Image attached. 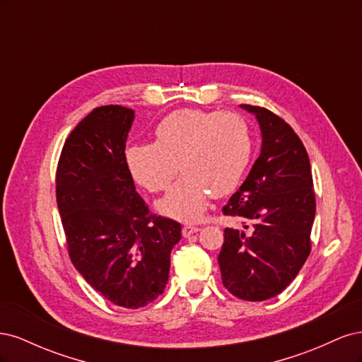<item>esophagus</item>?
Returning <instances> with one entry per match:
<instances>
[{
    "label": "esophagus",
    "mask_w": 362,
    "mask_h": 362,
    "mask_svg": "<svg viewBox=\"0 0 362 362\" xmlns=\"http://www.w3.org/2000/svg\"><path fill=\"white\" fill-rule=\"evenodd\" d=\"M199 231L198 226H193V225H184L182 226V237H190L193 234H196Z\"/></svg>",
    "instance_id": "1"
}]
</instances>
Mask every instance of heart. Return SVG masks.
Returning a JSON list of instances; mask_svg holds the SVG:
<instances>
[{
    "label": "heart",
    "instance_id": "b5f03b06",
    "mask_svg": "<svg viewBox=\"0 0 362 362\" xmlns=\"http://www.w3.org/2000/svg\"><path fill=\"white\" fill-rule=\"evenodd\" d=\"M252 154V134L235 113L193 108L172 112L156 128V144L133 145L125 151L127 168L137 184L157 193L172 185L157 208L178 221H198L210 194L233 192L242 180Z\"/></svg>",
    "mask_w": 362,
    "mask_h": 362
}]
</instances>
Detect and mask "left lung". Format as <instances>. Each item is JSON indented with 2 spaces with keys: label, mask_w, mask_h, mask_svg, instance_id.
Wrapping results in <instances>:
<instances>
[{
  "label": "left lung",
  "mask_w": 362,
  "mask_h": 362,
  "mask_svg": "<svg viewBox=\"0 0 362 362\" xmlns=\"http://www.w3.org/2000/svg\"><path fill=\"white\" fill-rule=\"evenodd\" d=\"M261 129V152L247 178L223 206L243 229L226 228L218 267L235 298H275L298 276L311 252L315 194L311 164L298 134L267 108L242 104Z\"/></svg>",
  "instance_id": "8db88e82"
}]
</instances>
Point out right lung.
<instances>
[{
    "label": "right lung",
    "mask_w": 362,
    "mask_h": 362,
    "mask_svg": "<svg viewBox=\"0 0 362 362\" xmlns=\"http://www.w3.org/2000/svg\"><path fill=\"white\" fill-rule=\"evenodd\" d=\"M134 112L96 107L62 149L56 194L72 264L107 300L137 310L166 288L181 225L156 214L125 163Z\"/></svg>",
    "instance_id": "right-lung-1"
}]
</instances>
